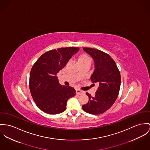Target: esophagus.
<instances>
[{
	"label": "esophagus",
	"instance_id": "esophagus-1",
	"mask_svg": "<svg viewBox=\"0 0 150 150\" xmlns=\"http://www.w3.org/2000/svg\"><path fill=\"white\" fill-rule=\"evenodd\" d=\"M76 94H78V95H81V94H83L84 93L83 91H81V90H79V89H76Z\"/></svg>",
	"mask_w": 150,
	"mask_h": 150
}]
</instances>
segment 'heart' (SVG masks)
<instances>
[{
	"mask_svg": "<svg viewBox=\"0 0 150 150\" xmlns=\"http://www.w3.org/2000/svg\"><path fill=\"white\" fill-rule=\"evenodd\" d=\"M90 58L87 56V55H82L81 56L80 58H79V60H86V59H89Z\"/></svg>",
	"mask_w": 150,
	"mask_h": 150,
	"instance_id": "b5f03b06",
	"label": "heart"
}]
</instances>
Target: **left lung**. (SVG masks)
<instances>
[{"instance_id": "8db88e82", "label": "left lung", "mask_w": 150, "mask_h": 150, "mask_svg": "<svg viewBox=\"0 0 150 150\" xmlns=\"http://www.w3.org/2000/svg\"><path fill=\"white\" fill-rule=\"evenodd\" d=\"M83 50L93 59L95 71L91 80L99 83L94 96L86 92L88 102L82 105L89 114L99 115L108 110L115 103L120 90L121 77L115 62L108 54L95 48L83 47Z\"/></svg>"}]
</instances>
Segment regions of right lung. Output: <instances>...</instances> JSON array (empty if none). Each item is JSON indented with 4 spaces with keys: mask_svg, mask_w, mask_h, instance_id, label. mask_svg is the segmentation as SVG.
<instances>
[{
    "mask_svg": "<svg viewBox=\"0 0 150 150\" xmlns=\"http://www.w3.org/2000/svg\"><path fill=\"white\" fill-rule=\"evenodd\" d=\"M79 48L69 47L44 53L33 65L30 74V90L38 107L48 114L66 110L67 102L76 94L69 86H62L57 75Z\"/></svg>",
    "mask_w": 150,
    "mask_h": 150,
    "instance_id": "obj_1",
    "label": "right lung"
}]
</instances>
